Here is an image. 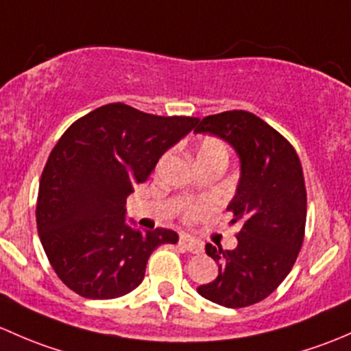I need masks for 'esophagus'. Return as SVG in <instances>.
I'll return each mask as SVG.
<instances>
[{
  "label": "esophagus",
  "mask_w": 351,
  "mask_h": 351,
  "mask_svg": "<svg viewBox=\"0 0 351 351\" xmlns=\"http://www.w3.org/2000/svg\"><path fill=\"white\" fill-rule=\"evenodd\" d=\"M179 245L180 247L186 248L187 252H191V254H201L202 252V243L199 241L193 240V238L186 237V234H182V237L179 238Z\"/></svg>",
  "instance_id": "34e87169"
}]
</instances>
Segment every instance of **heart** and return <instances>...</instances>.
Masks as SVG:
<instances>
[{
  "instance_id": "obj_1",
  "label": "heart",
  "mask_w": 351,
  "mask_h": 351,
  "mask_svg": "<svg viewBox=\"0 0 351 351\" xmlns=\"http://www.w3.org/2000/svg\"><path fill=\"white\" fill-rule=\"evenodd\" d=\"M228 157V152H226L225 143L218 138H204L197 147V160H208V158H226ZM206 206H197V208L191 209V215H196V213L204 211Z\"/></svg>"
}]
</instances>
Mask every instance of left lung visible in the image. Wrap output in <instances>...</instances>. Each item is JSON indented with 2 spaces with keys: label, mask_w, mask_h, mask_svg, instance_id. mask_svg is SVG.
I'll return each mask as SVG.
<instances>
[{
  "label": "left lung",
  "mask_w": 351,
  "mask_h": 351,
  "mask_svg": "<svg viewBox=\"0 0 351 351\" xmlns=\"http://www.w3.org/2000/svg\"><path fill=\"white\" fill-rule=\"evenodd\" d=\"M194 133H209L237 152L240 179L230 201L241 226L233 250L206 243L218 277L197 292L225 308H245L272 294L291 272L304 240L306 186L301 162L279 132L243 110L211 114ZM197 125V123H196Z\"/></svg>",
  "instance_id": "left-lung-1"
}]
</instances>
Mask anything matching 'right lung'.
<instances>
[{
    "instance_id": "right-lung-1",
    "label": "right lung",
    "mask_w": 351,
    "mask_h": 351,
    "mask_svg": "<svg viewBox=\"0 0 351 351\" xmlns=\"http://www.w3.org/2000/svg\"><path fill=\"white\" fill-rule=\"evenodd\" d=\"M197 118L155 117L111 103L72 123L50 152L38 186L37 230L59 279L88 299H114L142 284L147 260L172 230H136L126 197Z\"/></svg>"
}]
</instances>
